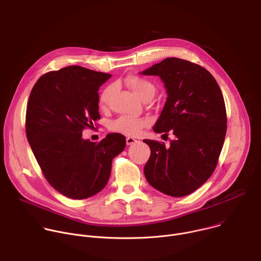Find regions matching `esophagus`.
<instances>
[{"mask_svg":"<svg viewBox=\"0 0 261 261\" xmlns=\"http://www.w3.org/2000/svg\"><path fill=\"white\" fill-rule=\"evenodd\" d=\"M136 142H138V141L135 138H132V137H127L126 138V145H132V144H134Z\"/></svg>","mask_w":261,"mask_h":261,"instance_id":"esophagus-1","label":"esophagus"}]
</instances>
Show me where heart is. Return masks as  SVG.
I'll return each mask as SVG.
<instances>
[{"label": "heart", "instance_id": "1", "mask_svg": "<svg viewBox=\"0 0 261 261\" xmlns=\"http://www.w3.org/2000/svg\"><path fill=\"white\" fill-rule=\"evenodd\" d=\"M125 83L142 99L150 95L153 96L155 92V86L151 82L136 75L127 76L125 78ZM113 90H114V86L110 84L100 91L98 95V103L100 108L105 109L108 106ZM150 122H151L150 119L146 117L138 118L133 116H120L111 123L110 129L112 132L119 133L126 136H136L144 127L148 126Z\"/></svg>", "mask_w": 261, "mask_h": 261}]
</instances>
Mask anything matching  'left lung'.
Instances as JSON below:
<instances>
[{
    "label": "left lung",
    "mask_w": 261,
    "mask_h": 261,
    "mask_svg": "<svg viewBox=\"0 0 261 261\" xmlns=\"http://www.w3.org/2000/svg\"><path fill=\"white\" fill-rule=\"evenodd\" d=\"M142 74L160 76L168 93L153 130L175 136L169 147L143 140L151 150L145 177L165 194L188 195L216 169L227 126L223 94L209 71L181 59H166Z\"/></svg>",
    "instance_id": "left-lung-1"
}]
</instances>
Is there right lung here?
Listing matches in <instances>:
<instances>
[{
    "label": "right lung",
    "instance_id": "obj_1",
    "mask_svg": "<svg viewBox=\"0 0 261 261\" xmlns=\"http://www.w3.org/2000/svg\"><path fill=\"white\" fill-rule=\"evenodd\" d=\"M110 77L70 66L41 76L29 97L25 130L33 153L48 183L73 199L103 189L112 160L125 148L124 136L116 133L98 143L82 138L100 118L97 91Z\"/></svg>",
    "mask_w": 261,
    "mask_h": 261
}]
</instances>
